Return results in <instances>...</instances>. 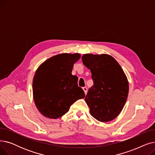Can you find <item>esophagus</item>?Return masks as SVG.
Masks as SVG:
<instances>
[{"label": "esophagus", "instance_id": "obj_1", "mask_svg": "<svg viewBox=\"0 0 155 155\" xmlns=\"http://www.w3.org/2000/svg\"><path fill=\"white\" fill-rule=\"evenodd\" d=\"M83 90L85 92V94L87 95V88L86 87H83Z\"/></svg>", "mask_w": 155, "mask_h": 155}]
</instances>
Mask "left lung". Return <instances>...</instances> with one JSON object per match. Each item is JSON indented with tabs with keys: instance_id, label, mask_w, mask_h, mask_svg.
<instances>
[{
	"instance_id": "left-lung-1",
	"label": "left lung",
	"mask_w": 155,
	"mask_h": 155,
	"mask_svg": "<svg viewBox=\"0 0 155 155\" xmlns=\"http://www.w3.org/2000/svg\"><path fill=\"white\" fill-rule=\"evenodd\" d=\"M82 60L91 70L94 80L85 99L91 114L102 123L114 119L123 110L128 96L129 83L123 70L107 54H85Z\"/></svg>"
}]
</instances>
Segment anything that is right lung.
I'll use <instances>...</instances> for the list:
<instances>
[{"label": "right lung", "instance_id": "obj_1", "mask_svg": "<svg viewBox=\"0 0 155 155\" xmlns=\"http://www.w3.org/2000/svg\"><path fill=\"white\" fill-rule=\"evenodd\" d=\"M79 53H61L46 60L36 70L32 81V93L39 112L50 119H58L73 103L84 99L85 93L78 86V78L71 74ZM1 155V154H0Z\"/></svg>", "mask_w": 155, "mask_h": 155}]
</instances>
